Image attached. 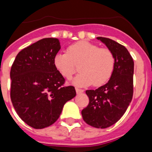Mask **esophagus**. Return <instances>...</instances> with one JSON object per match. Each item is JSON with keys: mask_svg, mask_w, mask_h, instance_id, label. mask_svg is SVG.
Returning <instances> with one entry per match:
<instances>
[{"mask_svg": "<svg viewBox=\"0 0 152 152\" xmlns=\"http://www.w3.org/2000/svg\"><path fill=\"white\" fill-rule=\"evenodd\" d=\"M76 94H81V93L83 92V90H82V89H80V88H76Z\"/></svg>", "mask_w": 152, "mask_h": 152, "instance_id": "34e87169", "label": "esophagus"}]
</instances>
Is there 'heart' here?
<instances>
[{"label":"heart","instance_id":"1","mask_svg":"<svg viewBox=\"0 0 152 152\" xmlns=\"http://www.w3.org/2000/svg\"><path fill=\"white\" fill-rule=\"evenodd\" d=\"M53 64L58 72L67 80H70L80 66V73L73 83L78 86L94 84L101 86L112 76L115 58L108 48L87 41H80L69 46L67 53H57L53 58Z\"/></svg>","mask_w":152,"mask_h":152}]
</instances>
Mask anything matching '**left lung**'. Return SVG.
I'll return each mask as SVG.
<instances>
[{
    "label": "left lung",
    "instance_id": "obj_1",
    "mask_svg": "<svg viewBox=\"0 0 152 152\" xmlns=\"http://www.w3.org/2000/svg\"><path fill=\"white\" fill-rule=\"evenodd\" d=\"M115 58L110 80L96 90H87L88 106L82 110L83 121L92 127L106 129L123 116L133 95L134 62L125 46L110 39L98 37Z\"/></svg>",
    "mask_w": 152,
    "mask_h": 152
}]
</instances>
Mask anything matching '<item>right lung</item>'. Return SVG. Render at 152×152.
I'll use <instances>...</instances> for the list:
<instances>
[{
    "mask_svg": "<svg viewBox=\"0 0 152 152\" xmlns=\"http://www.w3.org/2000/svg\"><path fill=\"white\" fill-rule=\"evenodd\" d=\"M61 49L57 39L46 38L20 51L11 68V100L21 119L39 129L59 118L65 102L76 96L73 86L55 69L53 58Z\"/></svg>",
    "mask_w": 152,
    "mask_h": 152,
    "instance_id": "right-lung-1",
    "label": "right lung"
}]
</instances>
